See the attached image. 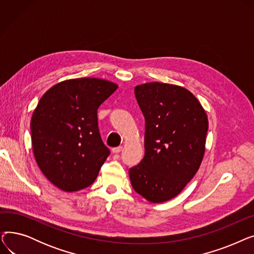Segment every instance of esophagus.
I'll use <instances>...</instances> for the list:
<instances>
[{"instance_id":"34e87169","label":"esophagus","mask_w":254,"mask_h":254,"mask_svg":"<svg viewBox=\"0 0 254 254\" xmlns=\"http://www.w3.org/2000/svg\"><path fill=\"white\" fill-rule=\"evenodd\" d=\"M122 150H123V146H118V147H114V148L112 149L113 153H119Z\"/></svg>"}]
</instances>
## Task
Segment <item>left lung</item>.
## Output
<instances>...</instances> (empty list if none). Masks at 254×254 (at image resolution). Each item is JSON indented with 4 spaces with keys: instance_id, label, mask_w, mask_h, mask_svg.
Returning <instances> with one entry per match:
<instances>
[{
    "instance_id": "1",
    "label": "left lung",
    "mask_w": 254,
    "mask_h": 254,
    "mask_svg": "<svg viewBox=\"0 0 254 254\" xmlns=\"http://www.w3.org/2000/svg\"><path fill=\"white\" fill-rule=\"evenodd\" d=\"M145 118L142 161L128 170L132 189L152 203L181 192L197 172L205 152L208 118L184 87L151 82L135 87Z\"/></svg>"
}]
</instances>
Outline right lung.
Masks as SVG:
<instances>
[{"instance_id":"1","label":"right lung","mask_w":254,"mask_h":254,"mask_svg":"<svg viewBox=\"0 0 254 254\" xmlns=\"http://www.w3.org/2000/svg\"><path fill=\"white\" fill-rule=\"evenodd\" d=\"M117 85L97 78L61 82L40 99L32 116V144L45 177L64 191L91 185L110 150L103 143L98 109Z\"/></svg>"}]
</instances>
